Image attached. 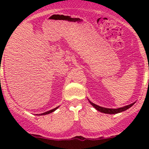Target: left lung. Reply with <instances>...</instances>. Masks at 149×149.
Segmentation results:
<instances>
[{
	"label": "left lung",
	"instance_id": "1",
	"mask_svg": "<svg viewBox=\"0 0 149 149\" xmlns=\"http://www.w3.org/2000/svg\"><path fill=\"white\" fill-rule=\"evenodd\" d=\"M88 100L89 101V102L90 103V104H91L92 107L95 108L96 110H97L98 111H100V112L104 113H107V114H116V113H118L125 111H126L127 109H130L131 107H132V106L134 104L135 102H134V103L130 104H129V105H127V106H125V107L118 108V109H109V108H104V107H100V106L97 105V104L92 103L91 101L89 100V99H88Z\"/></svg>",
	"mask_w": 149,
	"mask_h": 149
}]
</instances>
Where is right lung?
<instances>
[{
    "label": "right lung",
    "instance_id": "obj_1",
    "mask_svg": "<svg viewBox=\"0 0 149 149\" xmlns=\"http://www.w3.org/2000/svg\"><path fill=\"white\" fill-rule=\"evenodd\" d=\"M59 107H59H56V108H54V109H52V110H49V111H47V112H45V113H40V114H36V115L38 116H43V115H47V114H49V113H52V112H54V111H56L57 110V109H58V108Z\"/></svg>",
    "mask_w": 149,
    "mask_h": 149
}]
</instances>
